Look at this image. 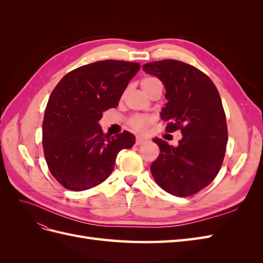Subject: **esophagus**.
I'll return each mask as SVG.
<instances>
[{
  "label": "esophagus",
  "instance_id": "esophagus-1",
  "mask_svg": "<svg viewBox=\"0 0 263 263\" xmlns=\"http://www.w3.org/2000/svg\"><path fill=\"white\" fill-rule=\"evenodd\" d=\"M146 142H147V139L145 137H140V136L136 137V145L137 146H140L142 144H146Z\"/></svg>",
  "mask_w": 263,
  "mask_h": 263
}]
</instances>
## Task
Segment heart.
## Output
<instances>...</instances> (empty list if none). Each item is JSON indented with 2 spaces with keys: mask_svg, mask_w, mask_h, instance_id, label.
<instances>
[{
  "mask_svg": "<svg viewBox=\"0 0 263 263\" xmlns=\"http://www.w3.org/2000/svg\"><path fill=\"white\" fill-rule=\"evenodd\" d=\"M159 83H160V81H159L157 78L146 77L141 80L140 86L142 91H144L147 95H149L150 91L153 90V87ZM154 122H155V117L151 115H134L128 119V125L134 130L145 132L154 124Z\"/></svg>",
  "mask_w": 263,
  "mask_h": 263,
  "instance_id": "heart-1",
  "label": "heart"
}]
</instances>
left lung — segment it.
Wrapping results in <instances>:
<instances>
[{"instance_id":"8db88e82","label":"left lung","mask_w":263,"mask_h":263,"mask_svg":"<svg viewBox=\"0 0 263 263\" xmlns=\"http://www.w3.org/2000/svg\"><path fill=\"white\" fill-rule=\"evenodd\" d=\"M142 70L164 84L168 103L161 117L166 132L182 134L178 147L154 139L160 154L150 166L151 174L165 192L193 195L216 178L224 161L228 133L219 93L201 70L179 60L149 62Z\"/></svg>"}]
</instances>
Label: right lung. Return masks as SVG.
<instances>
[{"instance_id": "obj_1", "label": "right lung", "mask_w": 263, "mask_h": 263, "mask_svg": "<svg viewBox=\"0 0 263 263\" xmlns=\"http://www.w3.org/2000/svg\"><path fill=\"white\" fill-rule=\"evenodd\" d=\"M138 62L103 60L70 71L55 85L43 122V148L50 173L70 191L99 185L112 173L122 149L132 148L127 130L109 137L99 125L116 107Z\"/></svg>"}]
</instances>
